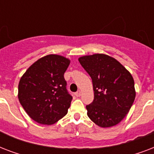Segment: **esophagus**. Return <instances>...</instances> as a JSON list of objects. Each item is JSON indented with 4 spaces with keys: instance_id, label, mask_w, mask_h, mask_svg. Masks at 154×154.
Segmentation results:
<instances>
[{
    "instance_id": "esophagus-1",
    "label": "esophagus",
    "mask_w": 154,
    "mask_h": 154,
    "mask_svg": "<svg viewBox=\"0 0 154 154\" xmlns=\"http://www.w3.org/2000/svg\"><path fill=\"white\" fill-rule=\"evenodd\" d=\"M81 95H82V91H77V93H75V96L76 97H80L81 96Z\"/></svg>"
}]
</instances>
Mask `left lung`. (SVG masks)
<instances>
[{"label":"left lung","instance_id":"8db88e82","mask_svg":"<svg viewBox=\"0 0 154 154\" xmlns=\"http://www.w3.org/2000/svg\"><path fill=\"white\" fill-rule=\"evenodd\" d=\"M78 60L94 86V101L86 105L88 117L102 128L119 124L136 97L131 73L115 58L103 53L83 56Z\"/></svg>","mask_w":154,"mask_h":154}]
</instances>
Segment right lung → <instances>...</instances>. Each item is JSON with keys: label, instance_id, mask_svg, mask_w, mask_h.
Here are the masks:
<instances>
[{"label": "right lung", "instance_id": "obj_1", "mask_svg": "<svg viewBox=\"0 0 154 154\" xmlns=\"http://www.w3.org/2000/svg\"><path fill=\"white\" fill-rule=\"evenodd\" d=\"M69 58L49 54L40 58L20 77L18 99L27 114L37 123L53 125L67 114L72 101L64 73Z\"/></svg>", "mask_w": 154, "mask_h": 154}]
</instances>
